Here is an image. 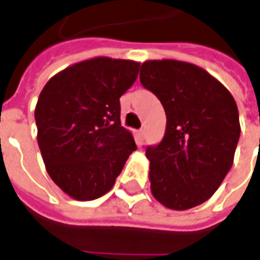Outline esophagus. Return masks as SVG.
Wrapping results in <instances>:
<instances>
[{
    "mask_svg": "<svg viewBox=\"0 0 260 260\" xmlns=\"http://www.w3.org/2000/svg\"><path fill=\"white\" fill-rule=\"evenodd\" d=\"M138 136H140L141 141H142V140H143V137H145V130H143V128H141L140 132H138Z\"/></svg>",
    "mask_w": 260,
    "mask_h": 260,
    "instance_id": "esophagus-1",
    "label": "esophagus"
}]
</instances>
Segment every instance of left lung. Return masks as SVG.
Returning a JSON list of instances; mask_svg holds the SVG:
<instances>
[{
    "instance_id": "8db88e82",
    "label": "left lung",
    "mask_w": 260,
    "mask_h": 260,
    "mask_svg": "<svg viewBox=\"0 0 260 260\" xmlns=\"http://www.w3.org/2000/svg\"><path fill=\"white\" fill-rule=\"evenodd\" d=\"M140 80L166 114L164 140L146 149L151 194L174 211L203 204L234 164L240 137L235 99L209 72L180 60H147Z\"/></svg>"
}]
</instances>
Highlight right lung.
<instances>
[{"mask_svg": "<svg viewBox=\"0 0 260 260\" xmlns=\"http://www.w3.org/2000/svg\"><path fill=\"white\" fill-rule=\"evenodd\" d=\"M141 63L99 56L52 76L35 109L37 143L49 177L79 201L113 188L136 142L120 126L119 98Z\"/></svg>", "mask_w": 260, "mask_h": 260, "instance_id": "obj_1", "label": "right lung"}]
</instances>
